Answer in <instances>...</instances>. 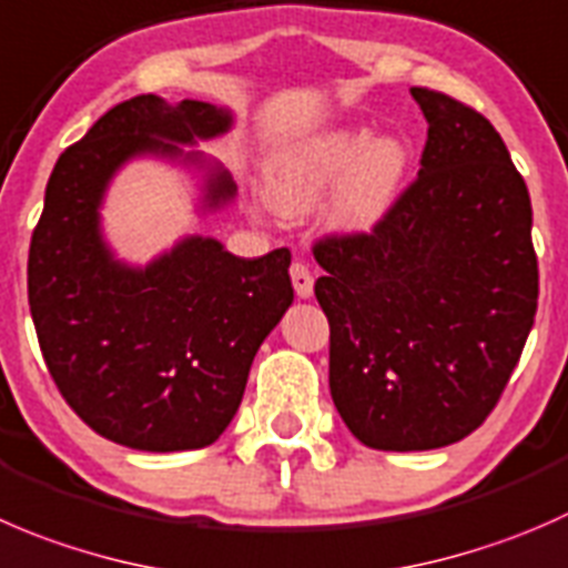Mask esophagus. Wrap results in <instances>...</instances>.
<instances>
[{"label":"esophagus","mask_w":568,"mask_h":568,"mask_svg":"<svg viewBox=\"0 0 568 568\" xmlns=\"http://www.w3.org/2000/svg\"><path fill=\"white\" fill-rule=\"evenodd\" d=\"M291 283H294V291L300 300H307V296L313 294V274L305 261L291 263Z\"/></svg>","instance_id":"34e87169"}]
</instances>
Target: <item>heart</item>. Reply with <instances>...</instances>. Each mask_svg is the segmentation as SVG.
<instances>
[{"label":"heart","mask_w":568,"mask_h":568,"mask_svg":"<svg viewBox=\"0 0 568 568\" xmlns=\"http://www.w3.org/2000/svg\"><path fill=\"white\" fill-rule=\"evenodd\" d=\"M410 152L399 138H374L368 126H329L288 144L266 172L268 202L280 213H305L335 189L329 222L368 230L394 207L405 185Z\"/></svg>","instance_id":"heart-1"}]
</instances>
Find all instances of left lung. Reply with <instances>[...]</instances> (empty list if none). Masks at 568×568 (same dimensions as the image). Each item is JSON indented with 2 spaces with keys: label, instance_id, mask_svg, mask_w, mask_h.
Listing matches in <instances>:
<instances>
[{
  "label": "left lung",
  "instance_id": "1",
  "mask_svg": "<svg viewBox=\"0 0 568 568\" xmlns=\"http://www.w3.org/2000/svg\"><path fill=\"white\" fill-rule=\"evenodd\" d=\"M410 97L427 119L418 178L368 233L313 244L329 394L352 436L388 453L475 433L538 307L530 194L505 141L447 93Z\"/></svg>",
  "mask_w": 568,
  "mask_h": 568
}]
</instances>
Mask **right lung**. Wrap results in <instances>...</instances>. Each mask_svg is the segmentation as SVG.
Wrapping results in <instances>:
<instances>
[{
    "instance_id": "add662e5",
    "label": "right lung",
    "mask_w": 568,
    "mask_h": 568,
    "mask_svg": "<svg viewBox=\"0 0 568 568\" xmlns=\"http://www.w3.org/2000/svg\"><path fill=\"white\" fill-rule=\"evenodd\" d=\"M230 124L216 104L141 93L69 146L47 183L27 261L38 344L71 410L121 447L180 453L216 442L239 410L255 352L294 302L285 246L235 257L216 239L191 235L132 268L99 230L104 189L130 158L205 163L178 144ZM233 194L230 174L207 169L205 207Z\"/></svg>"
}]
</instances>
